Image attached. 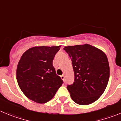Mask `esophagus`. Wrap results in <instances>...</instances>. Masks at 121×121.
<instances>
[{
    "label": "esophagus",
    "mask_w": 121,
    "mask_h": 121,
    "mask_svg": "<svg viewBox=\"0 0 121 121\" xmlns=\"http://www.w3.org/2000/svg\"><path fill=\"white\" fill-rule=\"evenodd\" d=\"M61 78L63 79V81H65V75H61Z\"/></svg>",
    "instance_id": "34e87169"
}]
</instances>
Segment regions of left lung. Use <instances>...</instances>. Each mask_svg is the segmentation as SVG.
<instances>
[{"instance_id": "obj_1", "label": "left lung", "mask_w": 121, "mask_h": 121, "mask_svg": "<svg viewBox=\"0 0 121 121\" xmlns=\"http://www.w3.org/2000/svg\"><path fill=\"white\" fill-rule=\"evenodd\" d=\"M71 58L75 79L67 89L73 101L79 105L96 101L105 91L110 77L108 59L103 51L88 44L65 46Z\"/></svg>"}]
</instances>
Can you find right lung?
Here are the masks:
<instances>
[{
    "mask_svg": "<svg viewBox=\"0 0 121 121\" xmlns=\"http://www.w3.org/2000/svg\"><path fill=\"white\" fill-rule=\"evenodd\" d=\"M60 47L32 48L23 54L18 62L16 77L19 87L35 103L48 102L63 83L53 66V60Z\"/></svg>",
    "mask_w": 121,
    "mask_h": 121,
    "instance_id": "1",
    "label": "right lung"
}]
</instances>
